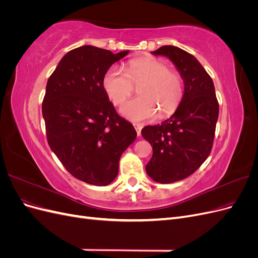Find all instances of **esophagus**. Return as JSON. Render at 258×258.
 Instances as JSON below:
<instances>
[{
	"label": "esophagus",
	"instance_id": "1",
	"mask_svg": "<svg viewBox=\"0 0 258 258\" xmlns=\"http://www.w3.org/2000/svg\"><path fill=\"white\" fill-rule=\"evenodd\" d=\"M134 127H135V129H136V131H137V135L138 136H140L141 135V130H142V124H139V123H134Z\"/></svg>",
	"mask_w": 258,
	"mask_h": 258
}]
</instances>
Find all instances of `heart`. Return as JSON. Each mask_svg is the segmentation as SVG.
Segmentation results:
<instances>
[{
  "label": "heart",
  "instance_id": "obj_1",
  "mask_svg": "<svg viewBox=\"0 0 258 258\" xmlns=\"http://www.w3.org/2000/svg\"><path fill=\"white\" fill-rule=\"evenodd\" d=\"M103 88L114 105L123 103L138 86L139 96L127 101L121 115L131 121L153 119L159 111L160 116L174 113L184 96V83L181 74L162 60L138 58L129 61L126 71L111 67L103 76Z\"/></svg>",
  "mask_w": 258,
  "mask_h": 258
}]
</instances>
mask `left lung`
Instances as JSON below:
<instances>
[{
	"mask_svg": "<svg viewBox=\"0 0 258 258\" xmlns=\"http://www.w3.org/2000/svg\"><path fill=\"white\" fill-rule=\"evenodd\" d=\"M152 53L169 58L184 81V96L174 114L141 131L153 146L146 173L155 182L169 184L192 174L209 157L218 118V102L212 79L192 54L170 45Z\"/></svg>",
	"mask_w": 258,
	"mask_h": 258,
	"instance_id": "left-lung-1",
	"label": "left lung"
}]
</instances>
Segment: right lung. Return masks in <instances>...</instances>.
Segmentation results:
<instances>
[{
	"label": "right lung",
	"instance_id": "obj_1",
	"mask_svg": "<svg viewBox=\"0 0 258 258\" xmlns=\"http://www.w3.org/2000/svg\"><path fill=\"white\" fill-rule=\"evenodd\" d=\"M129 50L85 45L64 54L48 79L42 104L51 151L74 177L96 186L111 184L121 154L137 131L116 113L103 76Z\"/></svg>",
	"mask_w": 258,
	"mask_h": 258
}]
</instances>
